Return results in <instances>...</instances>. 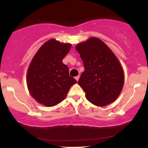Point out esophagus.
Here are the masks:
<instances>
[{"mask_svg": "<svg viewBox=\"0 0 148 148\" xmlns=\"http://www.w3.org/2000/svg\"><path fill=\"white\" fill-rule=\"evenodd\" d=\"M79 77H80V76L79 75V76H76V77H75V79L76 80V81H79Z\"/></svg>", "mask_w": 148, "mask_h": 148, "instance_id": "1", "label": "esophagus"}]
</instances>
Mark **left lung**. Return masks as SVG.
<instances>
[{"label":"left lung","mask_w":148,"mask_h":148,"mask_svg":"<svg viewBox=\"0 0 148 148\" xmlns=\"http://www.w3.org/2000/svg\"><path fill=\"white\" fill-rule=\"evenodd\" d=\"M85 70L78 84L90 102L104 106L120 95L124 85V72L120 61L104 42L90 37L76 46Z\"/></svg>","instance_id":"obj_1"}]
</instances>
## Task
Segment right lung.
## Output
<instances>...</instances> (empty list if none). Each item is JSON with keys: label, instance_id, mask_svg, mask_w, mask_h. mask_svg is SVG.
Here are the masks:
<instances>
[{"label": "right lung", "instance_id": "right-lung-1", "mask_svg": "<svg viewBox=\"0 0 148 148\" xmlns=\"http://www.w3.org/2000/svg\"><path fill=\"white\" fill-rule=\"evenodd\" d=\"M71 47L69 43L51 39L39 49L30 62L26 77L28 89L30 95L44 106L60 103L76 83L62 61Z\"/></svg>", "mask_w": 148, "mask_h": 148}]
</instances>
